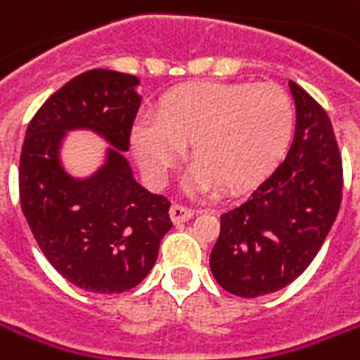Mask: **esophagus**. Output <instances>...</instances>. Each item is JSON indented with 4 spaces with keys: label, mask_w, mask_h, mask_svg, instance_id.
I'll return each instance as SVG.
<instances>
[{
    "label": "esophagus",
    "mask_w": 360,
    "mask_h": 360,
    "mask_svg": "<svg viewBox=\"0 0 360 360\" xmlns=\"http://www.w3.org/2000/svg\"><path fill=\"white\" fill-rule=\"evenodd\" d=\"M169 214H171V219H173V222H175V224H179V222H185V221H189V219H193L195 211L189 209V207H185V205L175 202V205L171 207Z\"/></svg>",
    "instance_id": "34e87169"
}]
</instances>
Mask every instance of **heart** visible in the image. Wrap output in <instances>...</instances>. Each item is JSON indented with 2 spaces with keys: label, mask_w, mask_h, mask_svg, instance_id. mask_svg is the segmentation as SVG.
<instances>
[{
  "label": "heart",
  "mask_w": 360,
  "mask_h": 360,
  "mask_svg": "<svg viewBox=\"0 0 360 360\" xmlns=\"http://www.w3.org/2000/svg\"><path fill=\"white\" fill-rule=\"evenodd\" d=\"M293 126V106L274 82L181 86L161 100L158 124L139 122L131 143L143 171L163 181L191 146L193 183L236 195L272 169Z\"/></svg>",
  "instance_id": "obj_1"
}]
</instances>
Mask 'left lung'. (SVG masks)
<instances>
[{"instance_id":"8db88e82","label":"left lung","mask_w":360,"mask_h":360,"mask_svg":"<svg viewBox=\"0 0 360 360\" xmlns=\"http://www.w3.org/2000/svg\"><path fill=\"white\" fill-rule=\"evenodd\" d=\"M295 134L288 155L250 199L221 214L211 252L214 280L240 297H260L292 283L311 264L343 199V161L331 120L300 84Z\"/></svg>"}]
</instances>
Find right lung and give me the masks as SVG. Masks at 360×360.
<instances>
[{
    "label": "right lung",
    "instance_id": "right-lung-1",
    "mask_svg": "<svg viewBox=\"0 0 360 360\" xmlns=\"http://www.w3.org/2000/svg\"><path fill=\"white\" fill-rule=\"evenodd\" d=\"M138 78L94 68L68 80L29 122L19 160V199L46 260L65 280L96 293L136 288L173 226L171 200L143 189L129 149L141 98ZM88 127L115 146L94 178L72 180L58 161L67 129Z\"/></svg>",
    "mask_w": 360,
    "mask_h": 360
}]
</instances>
